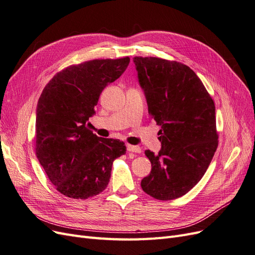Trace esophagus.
Segmentation results:
<instances>
[{
    "label": "esophagus",
    "instance_id": "34e87169",
    "mask_svg": "<svg viewBox=\"0 0 255 255\" xmlns=\"http://www.w3.org/2000/svg\"><path fill=\"white\" fill-rule=\"evenodd\" d=\"M127 150L130 151V152H136V153H139L142 151V149L139 148L138 146H133V145H127Z\"/></svg>",
    "mask_w": 255,
    "mask_h": 255
}]
</instances>
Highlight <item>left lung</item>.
<instances>
[{"mask_svg":"<svg viewBox=\"0 0 255 255\" xmlns=\"http://www.w3.org/2000/svg\"><path fill=\"white\" fill-rule=\"evenodd\" d=\"M138 83L148 113L161 126L158 154L143 191L159 200L190 192L207 171L218 146L215 104L200 78L187 65L157 57H134Z\"/></svg>","mask_w":255,"mask_h":255,"instance_id":"8db88e82","label":"left lung"}]
</instances>
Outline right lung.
Returning <instances> with one entry per match:
<instances>
[{
	"mask_svg": "<svg viewBox=\"0 0 255 255\" xmlns=\"http://www.w3.org/2000/svg\"><path fill=\"white\" fill-rule=\"evenodd\" d=\"M129 57L70 65L50 80L37 105L36 154L62 195L87 199L109 183L112 163L126 153L120 139L104 138L87 127L103 90L125 72Z\"/></svg>",
	"mask_w": 255,
	"mask_h": 255,
	"instance_id": "obj_1",
	"label": "right lung"
}]
</instances>
